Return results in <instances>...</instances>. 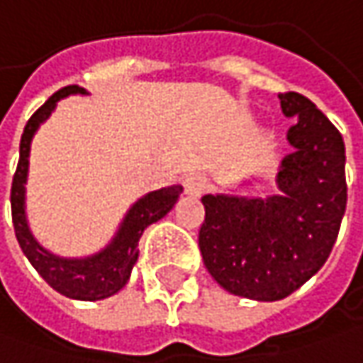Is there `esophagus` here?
<instances>
[{"instance_id":"esophagus-1","label":"esophagus","mask_w":363,"mask_h":363,"mask_svg":"<svg viewBox=\"0 0 363 363\" xmlns=\"http://www.w3.org/2000/svg\"><path fill=\"white\" fill-rule=\"evenodd\" d=\"M207 189V181L203 179V177H191V179H186L184 182V191H186V195H193V197H199L203 191Z\"/></svg>"}]
</instances>
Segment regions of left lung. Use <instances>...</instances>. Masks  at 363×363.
<instances>
[{"label":"left lung","mask_w":363,"mask_h":363,"mask_svg":"<svg viewBox=\"0 0 363 363\" xmlns=\"http://www.w3.org/2000/svg\"><path fill=\"white\" fill-rule=\"evenodd\" d=\"M294 152L267 199L205 195L199 250L211 277L234 296L273 302L304 286L325 265L347 205L345 143L316 104L279 94Z\"/></svg>","instance_id":"8db88e82"}]
</instances>
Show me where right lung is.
Instances as JSON below:
<instances>
[{
  "label": "right lung",
  "instance_id": "obj_1",
  "mask_svg": "<svg viewBox=\"0 0 363 363\" xmlns=\"http://www.w3.org/2000/svg\"><path fill=\"white\" fill-rule=\"evenodd\" d=\"M77 92L84 94V88L79 86L61 88L28 118L22 139H20V160L13 172V181H11V222H13V232H16L22 252L38 271V275L55 291L74 300H102V298L117 294L118 289L127 284L131 269L139 257L138 242L143 230L150 224L158 222L172 209V205L182 193V186L179 184L166 186V189L152 191L145 197H141L125 216L113 242L94 257L59 259L51 252H47L33 238L26 224V213H24V182L28 174L30 141L38 125L53 113L57 100L69 94H77Z\"/></svg>",
  "mask_w": 363,
  "mask_h": 363
}]
</instances>
